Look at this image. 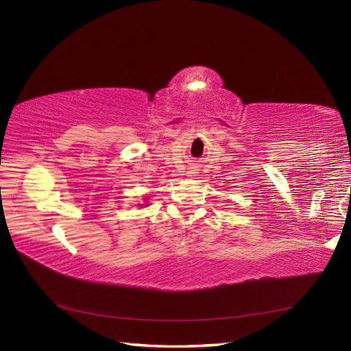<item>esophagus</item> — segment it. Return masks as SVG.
<instances>
[{"label": "esophagus", "mask_w": 351, "mask_h": 351, "mask_svg": "<svg viewBox=\"0 0 351 351\" xmlns=\"http://www.w3.org/2000/svg\"><path fill=\"white\" fill-rule=\"evenodd\" d=\"M187 174H189L190 177H195V176H197V169H195V168H190Z\"/></svg>", "instance_id": "1"}]
</instances>
